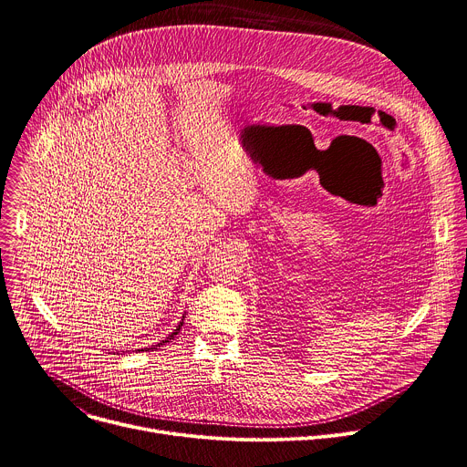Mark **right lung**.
Instances as JSON below:
<instances>
[{"mask_svg": "<svg viewBox=\"0 0 467 467\" xmlns=\"http://www.w3.org/2000/svg\"><path fill=\"white\" fill-rule=\"evenodd\" d=\"M182 324H184V317H182V320H181V322H179V326H177V329H173V331H171V333H169V335H167V337H165V338H163V341H160V343H158V345H152V347H149V348H145V350H158V348H160V347H161V345H165V343H169V341H171V338H173V337H175V335H177V333H179V331H181V327H182ZM141 350H143V348H141Z\"/></svg>", "mask_w": 467, "mask_h": 467, "instance_id": "right-lung-1", "label": "right lung"}]
</instances>
